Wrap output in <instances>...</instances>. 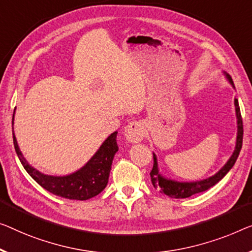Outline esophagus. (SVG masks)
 <instances>
[{
	"label": "esophagus",
	"instance_id": "1",
	"mask_svg": "<svg viewBox=\"0 0 252 252\" xmlns=\"http://www.w3.org/2000/svg\"><path fill=\"white\" fill-rule=\"evenodd\" d=\"M146 131L144 126L140 122H130L125 127V137L127 142L131 144H136V142H140L142 139L145 138Z\"/></svg>",
	"mask_w": 252,
	"mask_h": 252
}]
</instances>
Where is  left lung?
<instances>
[{"instance_id":"obj_1","label":"left lung","mask_w":252,"mask_h":252,"mask_svg":"<svg viewBox=\"0 0 252 252\" xmlns=\"http://www.w3.org/2000/svg\"><path fill=\"white\" fill-rule=\"evenodd\" d=\"M225 78L227 79V81L230 82L232 87L234 88L233 80H232L231 76L228 73L223 71ZM235 89V88H234ZM234 106H235V115H236V141H235V147L234 152L232 153V155L226 163L224 164V166L220 170L212 176H209L207 179L199 180V181H191V182H180L175 181V180L168 179L166 176H164L159 172L158 168V160H157V156L155 153H153L154 155V166L153 170L150 172V179H152V183L155 189H159V191L166 196L171 198H188L191 197L192 194H196L202 191L208 190L209 188L215 186L217 182L220 181L225 175L228 173V171L233 167L235 164L238 156L240 154V150L242 148V139H243V125H242V118H241V112H240L239 102L238 99L234 98Z\"/></svg>"}]
</instances>
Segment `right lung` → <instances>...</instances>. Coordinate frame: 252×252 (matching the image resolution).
<instances>
[{
	"mask_svg": "<svg viewBox=\"0 0 252 252\" xmlns=\"http://www.w3.org/2000/svg\"><path fill=\"white\" fill-rule=\"evenodd\" d=\"M14 113H16V110L13 112L12 129ZM12 134L14 149L22 166L40 187L50 191L51 193L66 199H73V200H87L102 192L107 186L112 162H113L115 153L119 150L118 142H116L118 131L111 133L106 138L98 150L81 168L71 174L60 176L44 174L32 167L22 155L13 130Z\"/></svg>",
	"mask_w": 252,
	"mask_h": 252,
	"instance_id": "1",
	"label": "right lung"
}]
</instances>
